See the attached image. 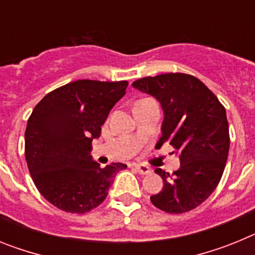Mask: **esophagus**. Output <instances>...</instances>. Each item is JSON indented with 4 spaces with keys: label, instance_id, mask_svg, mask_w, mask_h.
<instances>
[{
    "label": "esophagus",
    "instance_id": "1",
    "mask_svg": "<svg viewBox=\"0 0 255 255\" xmlns=\"http://www.w3.org/2000/svg\"><path fill=\"white\" fill-rule=\"evenodd\" d=\"M134 168L136 171H138L139 173H141V175H147V173L150 172V168L148 167V166H145V164H134Z\"/></svg>",
    "mask_w": 255,
    "mask_h": 255
}]
</instances>
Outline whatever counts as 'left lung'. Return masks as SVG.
<instances>
[{
  "instance_id": "8db88e82",
  "label": "left lung",
  "mask_w": 255,
  "mask_h": 255,
  "mask_svg": "<svg viewBox=\"0 0 255 255\" xmlns=\"http://www.w3.org/2000/svg\"><path fill=\"white\" fill-rule=\"evenodd\" d=\"M132 87L155 97L164 112L162 136L155 147L170 143L180 152V168L155 172L163 189L150 197L153 206L172 215L197 208L217 188L230 148L226 110L199 79L184 73L135 80Z\"/></svg>"
}]
</instances>
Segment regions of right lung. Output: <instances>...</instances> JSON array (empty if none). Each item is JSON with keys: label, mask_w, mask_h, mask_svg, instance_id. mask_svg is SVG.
I'll list each match as a JSON object with an SVG mask.
<instances>
[{"label": "right lung", "mask_w": 255, "mask_h": 255, "mask_svg": "<svg viewBox=\"0 0 255 255\" xmlns=\"http://www.w3.org/2000/svg\"><path fill=\"white\" fill-rule=\"evenodd\" d=\"M129 83L76 80L49 92L34 107L25 130V159L38 191L67 213L83 215L100 206L112 179L126 164L101 167L92 159L115 103Z\"/></svg>", "instance_id": "right-lung-1"}]
</instances>
